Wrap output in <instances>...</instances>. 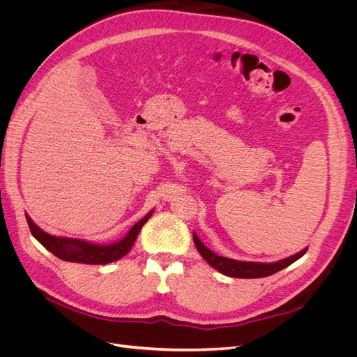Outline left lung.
Returning a JSON list of instances; mask_svg holds the SVG:
<instances>
[{
    "instance_id": "obj_1",
    "label": "left lung",
    "mask_w": 357,
    "mask_h": 357,
    "mask_svg": "<svg viewBox=\"0 0 357 357\" xmlns=\"http://www.w3.org/2000/svg\"><path fill=\"white\" fill-rule=\"evenodd\" d=\"M193 243H195L197 250L205 261L208 262V265H211L214 269H218L219 273L234 278H262V277L273 275L278 271H282V269H284L290 264L298 261V259L304 256L307 252V248H304V250H301L294 256H289L283 259V261H278L274 264H259V262L235 261V259L215 255L214 252L210 250L208 247H205L202 244V241L198 238L197 234H193Z\"/></svg>"
}]
</instances>
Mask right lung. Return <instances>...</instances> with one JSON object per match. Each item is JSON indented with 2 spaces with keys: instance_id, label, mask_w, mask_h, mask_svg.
<instances>
[{
  "instance_id": "1",
  "label": "right lung",
  "mask_w": 357,
  "mask_h": 357,
  "mask_svg": "<svg viewBox=\"0 0 357 357\" xmlns=\"http://www.w3.org/2000/svg\"><path fill=\"white\" fill-rule=\"evenodd\" d=\"M153 214V210L149 211L142 220H138L121 241L113 244H93L89 241H83L77 238H66V236H55L40 229L26 214V222L32 236L45 245L50 253L62 259L66 262L75 264H88V265H105L122 259L129 250H131L137 236L142 231L144 223Z\"/></svg>"
}]
</instances>
